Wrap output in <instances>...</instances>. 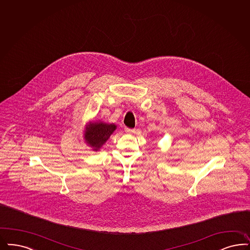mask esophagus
<instances>
[{
  "label": "esophagus",
  "mask_w": 250,
  "mask_h": 250,
  "mask_svg": "<svg viewBox=\"0 0 250 250\" xmlns=\"http://www.w3.org/2000/svg\"><path fill=\"white\" fill-rule=\"evenodd\" d=\"M125 131L127 132V133H133V132H135V129H125Z\"/></svg>",
  "instance_id": "1"
}]
</instances>
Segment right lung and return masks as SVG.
Returning a JSON list of instances; mask_svg holds the SVG:
<instances>
[{"mask_svg": "<svg viewBox=\"0 0 250 250\" xmlns=\"http://www.w3.org/2000/svg\"><path fill=\"white\" fill-rule=\"evenodd\" d=\"M117 129L114 123H106L104 121H91L85 125L83 130L84 142L93 151H99L112 133Z\"/></svg>", "mask_w": 250, "mask_h": 250, "instance_id": "right-lung-1", "label": "right lung"}]
</instances>
